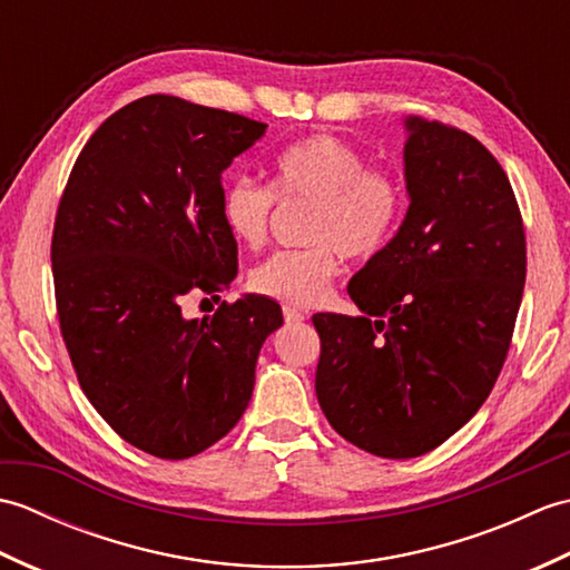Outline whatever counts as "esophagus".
Listing matches in <instances>:
<instances>
[{
  "instance_id": "esophagus-1",
  "label": "esophagus",
  "mask_w": 570,
  "mask_h": 570,
  "mask_svg": "<svg viewBox=\"0 0 570 570\" xmlns=\"http://www.w3.org/2000/svg\"><path fill=\"white\" fill-rule=\"evenodd\" d=\"M284 321H286L288 325H294V323H301V321H306V316H304V313H301L298 308H292V306H284Z\"/></svg>"
}]
</instances>
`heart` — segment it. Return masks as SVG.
Here are the masks:
<instances>
[{"label":"heart","mask_w":570,"mask_h":570,"mask_svg":"<svg viewBox=\"0 0 570 570\" xmlns=\"http://www.w3.org/2000/svg\"><path fill=\"white\" fill-rule=\"evenodd\" d=\"M311 200L306 239L311 247L276 252L249 274L257 294L286 306H313L328 294L337 274V252L350 259L377 254L402 215V186L394 176L365 168L350 144L311 135L288 144L272 159V188L237 178L223 193L220 215L239 245L257 249L269 233L274 200Z\"/></svg>","instance_id":"obj_1"}]
</instances>
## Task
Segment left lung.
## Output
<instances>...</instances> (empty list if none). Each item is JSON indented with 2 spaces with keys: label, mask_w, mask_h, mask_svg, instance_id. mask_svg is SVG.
I'll return each mask as SVG.
<instances>
[{
  "label": "left lung",
  "mask_w": 570,
  "mask_h": 570,
  "mask_svg": "<svg viewBox=\"0 0 570 570\" xmlns=\"http://www.w3.org/2000/svg\"><path fill=\"white\" fill-rule=\"evenodd\" d=\"M409 210L350 278L360 316L316 313V394L345 441L416 458L485 404L527 278L510 178L465 131L404 117Z\"/></svg>",
  "instance_id": "left-lung-1"
}]
</instances>
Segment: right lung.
Returning a JSON list of instances; mask_svg holds the SVG:
<instances>
[{
    "mask_svg": "<svg viewBox=\"0 0 570 570\" xmlns=\"http://www.w3.org/2000/svg\"><path fill=\"white\" fill-rule=\"evenodd\" d=\"M249 117L147 95L107 117L85 144L58 205L51 264L60 333L98 414L139 451L203 453L252 399L276 301L242 294L186 318L190 292L237 276V242L220 215L223 171L264 137Z\"/></svg>",
    "mask_w": 570,
    "mask_h": 570,
    "instance_id": "1",
    "label": "right lung"
}]
</instances>
